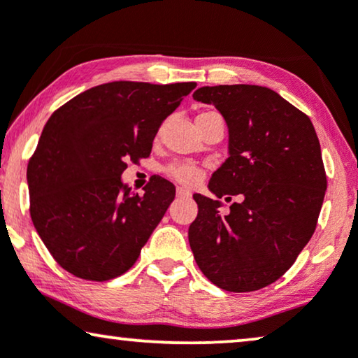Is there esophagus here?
<instances>
[{"mask_svg":"<svg viewBox=\"0 0 358 358\" xmlns=\"http://www.w3.org/2000/svg\"><path fill=\"white\" fill-rule=\"evenodd\" d=\"M176 194H178L179 199H189L190 197V192H189V190H185L184 187H178V192H176Z\"/></svg>","mask_w":358,"mask_h":358,"instance_id":"esophagus-1","label":"esophagus"}]
</instances>
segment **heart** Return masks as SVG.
Here are the masks:
<instances>
[{
  "instance_id": "obj_1",
  "label": "heart",
  "mask_w": 358,
  "mask_h": 358,
  "mask_svg": "<svg viewBox=\"0 0 358 358\" xmlns=\"http://www.w3.org/2000/svg\"><path fill=\"white\" fill-rule=\"evenodd\" d=\"M207 114H210V112H202V114H199L197 117H202ZM168 174L176 180V182L187 185V187H192V185L199 184L203 176L202 169H199L197 166L194 164H174L168 169Z\"/></svg>"
}]
</instances>
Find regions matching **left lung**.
<instances>
[{"label":"left lung","instance_id":"left-lung-1","mask_svg":"<svg viewBox=\"0 0 358 358\" xmlns=\"http://www.w3.org/2000/svg\"><path fill=\"white\" fill-rule=\"evenodd\" d=\"M194 99L213 104L228 125L229 156L210 192L241 200L222 215L220 200L194 194L190 249L217 287L261 290L293 266L316 229L327 187L320 140L310 117L268 87L203 86Z\"/></svg>","mask_w":358,"mask_h":358}]
</instances>
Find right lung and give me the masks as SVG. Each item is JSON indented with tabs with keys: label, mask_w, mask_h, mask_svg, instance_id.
<instances>
[{
	"label": "right lung",
	"mask_w": 358,
	"mask_h": 358,
	"mask_svg": "<svg viewBox=\"0 0 358 358\" xmlns=\"http://www.w3.org/2000/svg\"><path fill=\"white\" fill-rule=\"evenodd\" d=\"M195 86L106 83L47 120L27 164L31 218L65 271L104 282L136 262L176 187L155 178L138 195L120 176L129 161L148 158L163 120Z\"/></svg>",
	"instance_id": "1"
}]
</instances>
